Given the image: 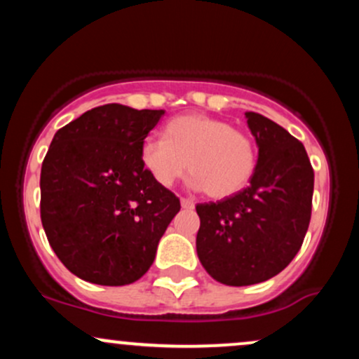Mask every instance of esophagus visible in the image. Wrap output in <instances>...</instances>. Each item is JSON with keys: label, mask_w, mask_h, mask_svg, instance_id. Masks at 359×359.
<instances>
[{"label": "esophagus", "mask_w": 359, "mask_h": 359, "mask_svg": "<svg viewBox=\"0 0 359 359\" xmlns=\"http://www.w3.org/2000/svg\"><path fill=\"white\" fill-rule=\"evenodd\" d=\"M180 205H182L184 209H192L194 208V201L185 199V197H182V199H180Z\"/></svg>", "instance_id": "34e87169"}]
</instances>
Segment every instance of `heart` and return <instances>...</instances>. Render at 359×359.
Here are the masks:
<instances>
[{"mask_svg":"<svg viewBox=\"0 0 359 359\" xmlns=\"http://www.w3.org/2000/svg\"><path fill=\"white\" fill-rule=\"evenodd\" d=\"M140 155L143 167L162 187H172L189 168V185L212 199L241 192L253 179L258 162L257 143L250 133L205 114L170 119L163 138H145Z\"/></svg>","mask_w":359,"mask_h":359,"instance_id":"1","label":"heart"}]
</instances>
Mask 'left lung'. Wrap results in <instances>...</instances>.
Wrapping results in <instances>:
<instances>
[{"label": "left lung", "mask_w": 359, "mask_h": 359, "mask_svg": "<svg viewBox=\"0 0 359 359\" xmlns=\"http://www.w3.org/2000/svg\"><path fill=\"white\" fill-rule=\"evenodd\" d=\"M258 162L250 185L219 203L197 204V257L209 275L231 287L280 273L306 238L314 170L297 138L262 114L246 113Z\"/></svg>", "instance_id": "8db88e82"}]
</instances>
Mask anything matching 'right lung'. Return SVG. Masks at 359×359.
<instances>
[{
  "label": "right lung",
  "instance_id": "right-lung-1",
  "mask_svg": "<svg viewBox=\"0 0 359 359\" xmlns=\"http://www.w3.org/2000/svg\"><path fill=\"white\" fill-rule=\"evenodd\" d=\"M163 109L104 104L60 128L40 174V217L65 269L97 285L147 273L180 211L174 192L142 163V143Z\"/></svg>",
  "mask_w": 359,
  "mask_h": 359
}]
</instances>
